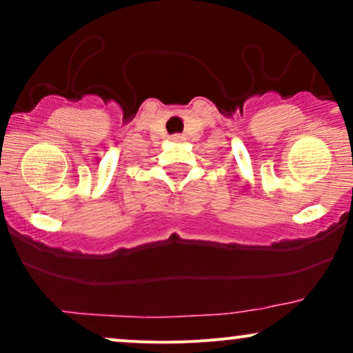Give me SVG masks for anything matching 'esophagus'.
Returning <instances> with one entry per match:
<instances>
[{"mask_svg": "<svg viewBox=\"0 0 353 353\" xmlns=\"http://www.w3.org/2000/svg\"><path fill=\"white\" fill-rule=\"evenodd\" d=\"M172 139H174V141H179V139H181V136H174Z\"/></svg>", "mask_w": 353, "mask_h": 353, "instance_id": "obj_1", "label": "esophagus"}]
</instances>
